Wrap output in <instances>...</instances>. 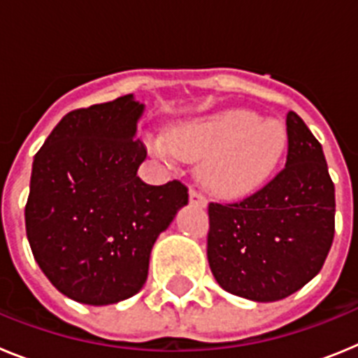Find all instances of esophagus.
<instances>
[{
	"instance_id": "obj_1",
	"label": "esophagus",
	"mask_w": 358,
	"mask_h": 358,
	"mask_svg": "<svg viewBox=\"0 0 358 358\" xmlns=\"http://www.w3.org/2000/svg\"><path fill=\"white\" fill-rule=\"evenodd\" d=\"M189 204L197 208H206L208 201L201 192H197V189H189Z\"/></svg>"
}]
</instances>
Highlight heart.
Returning a JSON list of instances; mask_svg holds the SVG:
<instances>
[{
  "label": "heart",
  "instance_id": "obj_1",
  "mask_svg": "<svg viewBox=\"0 0 358 358\" xmlns=\"http://www.w3.org/2000/svg\"><path fill=\"white\" fill-rule=\"evenodd\" d=\"M287 129L245 109H224L182 122L157 141L166 161L201 159L199 177L211 194L242 199L260 189L287 150Z\"/></svg>",
  "mask_w": 358,
  "mask_h": 358
}]
</instances>
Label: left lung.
<instances>
[{
  "label": "left lung",
  "mask_w": 358,
  "mask_h": 358,
  "mask_svg": "<svg viewBox=\"0 0 358 358\" xmlns=\"http://www.w3.org/2000/svg\"><path fill=\"white\" fill-rule=\"evenodd\" d=\"M285 169L251 197L211 202L208 262L224 290L280 301L317 276L335 233V188L322 147L299 116L287 115Z\"/></svg>",
  "instance_id": "8db88e82"
}]
</instances>
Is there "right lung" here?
<instances>
[{
    "label": "right lung",
    "instance_id": "add662e5",
    "mask_svg": "<svg viewBox=\"0 0 358 358\" xmlns=\"http://www.w3.org/2000/svg\"><path fill=\"white\" fill-rule=\"evenodd\" d=\"M143 110L134 94L71 110L34 157L28 242L44 276L73 301L103 306L140 292L152 245L188 204L179 181L148 186L138 177Z\"/></svg>",
    "mask_w": 358,
    "mask_h": 358
}]
</instances>
